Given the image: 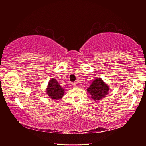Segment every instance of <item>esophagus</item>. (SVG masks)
<instances>
[{
	"instance_id": "1",
	"label": "esophagus",
	"mask_w": 146,
	"mask_h": 146,
	"mask_svg": "<svg viewBox=\"0 0 146 146\" xmlns=\"http://www.w3.org/2000/svg\"><path fill=\"white\" fill-rule=\"evenodd\" d=\"M72 84V86H73V87H76V84L75 82H73Z\"/></svg>"
}]
</instances>
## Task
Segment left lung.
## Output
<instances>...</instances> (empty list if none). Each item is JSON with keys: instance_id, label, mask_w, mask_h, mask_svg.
I'll return each mask as SVG.
<instances>
[{"instance_id": "left-lung-1", "label": "left lung", "mask_w": 146, "mask_h": 146, "mask_svg": "<svg viewBox=\"0 0 146 146\" xmlns=\"http://www.w3.org/2000/svg\"><path fill=\"white\" fill-rule=\"evenodd\" d=\"M109 89V86L101 79L97 78L87 90L92 98L95 101H99L107 95Z\"/></svg>"}]
</instances>
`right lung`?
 Listing matches in <instances>:
<instances>
[{"instance_id":"1","label":"right lung","mask_w":146,"mask_h":146,"mask_svg":"<svg viewBox=\"0 0 146 146\" xmlns=\"http://www.w3.org/2000/svg\"><path fill=\"white\" fill-rule=\"evenodd\" d=\"M47 92L50 98L52 99H59L63 96L64 89L60 86L56 79L53 78L48 83Z\"/></svg>"}]
</instances>
